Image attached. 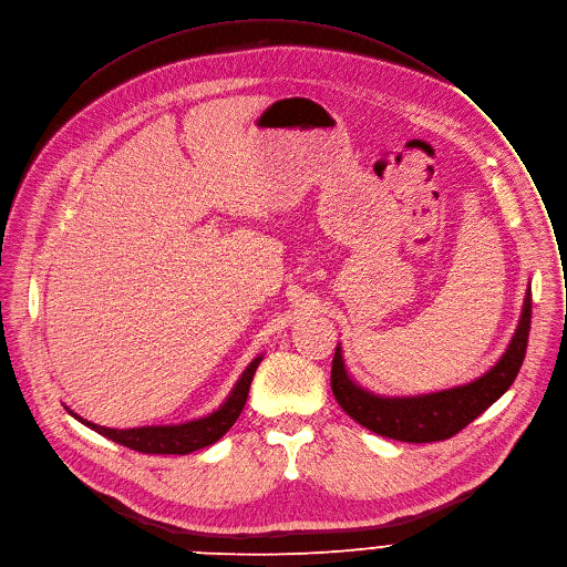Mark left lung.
Instances as JSON below:
<instances>
[{
	"label": "left lung",
	"instance_id": "1",
	"mask_svg": "<svg viewBox=\"0 0 567 567\" xmlns=\"http://www.w3.org/2000/svg\"><path fill=\"white\" fill-rule=\"evenodd\" d=\"M532 328V291L527 289L523 317L499 362L480 380L454 386L439 393L414 398H384L357 386L343 367L341 348L337 346L332 359V393L350 419L367 430L404 443H434L445 441L471 425L480 414L506 393L518 378L525 362L527 339Z\"/></svg>",
	"mask_w": 567,
	"mask_h": 567
}]
</instances>
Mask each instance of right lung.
Returning a JSON list of instances; mask_svg holds the SVG:
<instances>
[{
    "label": "right lung",
    "instance_id": "1",
    "mask_svg": "<svg viewBox=\"0 0 567 567\" xmlns=\"http://www.w3.org/2000/svg\"><path fill=\"white\" fill-rule=\"evenodd\" d=\"M262 357H255L252 362L246 367V371L241 373V378L237 380L235 389L230 391V395L226 398V402L213 411L210 416H203L198 421H189V423H181V425H158V427H133V430H111V427H101L94 425L90 421H83L81 416H76L74 411L70 414L81 421L83 425H87L90 430L99 432L101 436H106L120 445H126L135 452H144V454H189L196 452L200 447H208L213 443H217L239 419L241 409L246 404L248 398V389L252 382V375L260 367Z\"/></svg>",
    "mask_w": 567,
    "mask_h": 567
}]
</instances>
